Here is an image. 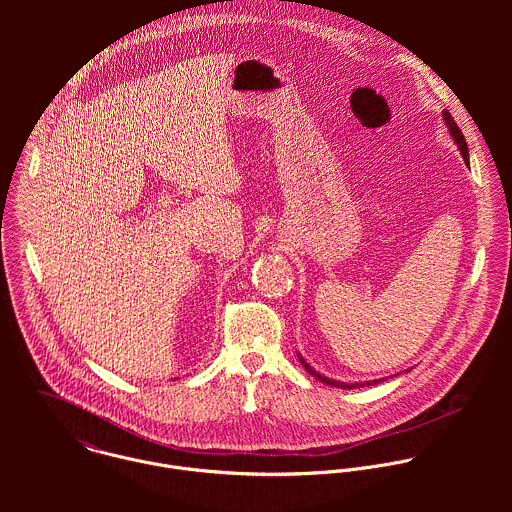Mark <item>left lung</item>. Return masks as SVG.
<instances>
[{
	"instance_id": "1",
	"label": "left lung",
	"mask_w": 512,
	"mask_h": 512,
	"mask_svg": "<svg viewBox=\"0 0 512 512\" xmlns=\"http://www.w3.org/2000/svg\"><path fill=\"white\" fill-rule=\"evenodd\" d=\"M443 120H445V126L449 128V134H451V138L455 140V144H457V147H459V151H461V155H463L465 163L469 165V149H467V142H465V138H463V134H461L459 126L455 124L453 116H451L447 110H443ZM299 363L303 365V368H305L309 374H313L317 380H321V382H325V384H331V386H337V388H361V386H365V384H361V382H357V384H347V382L331 380V378H327V376L319 374L317 370H313L311 366L307 365V363L303 361V357H299ZM376 382H380V380H372V382H366V384H376Z\"/></svg>"
}]
</instances>
